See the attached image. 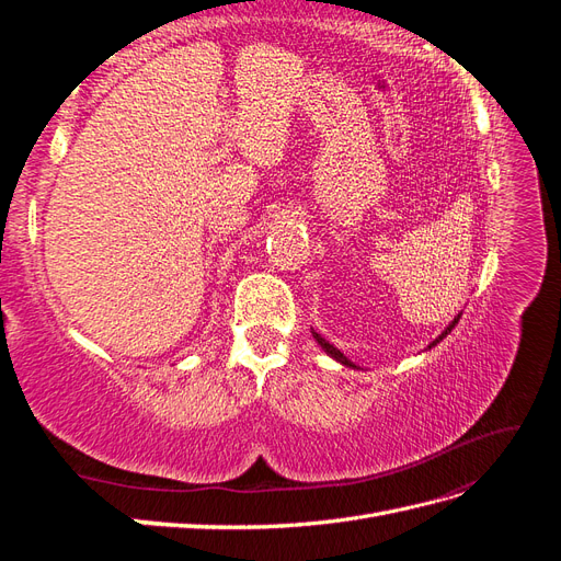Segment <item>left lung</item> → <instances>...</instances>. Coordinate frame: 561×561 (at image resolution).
Wrapping results in <instances>:
<instances>
[{
	"label": "left lung",
	"instance_id": "left-lung-1",
	"mask_svg": "<svg viewBox=\"0 0 561 561\" xmlns=\"http://www.w3.org/2000/svg\"><path fill=\"white\" fill-rule=\"evenodd\" d=\"M458 318H461V313H458V316H454V320H451V322H449V325H447V328L443 330V334H437V336H435V342H433V344H428V348H433V346H437L439 342H443V339H445V336H447V334H449V332L454 330V325H456V322H458ZM311 334H313V339H316V342H318V346H320L322 351H325V353L330 355V358H334L336 363H342V365H346V367H353V369H355V363H351V360L346 358V355H344L342 351H339V348H334V344H330L325 336H320V334H318L316 330H311Z\"/></svg>",
	"mask_w": 561,
	"mask_h": 561
}]
</instances>
